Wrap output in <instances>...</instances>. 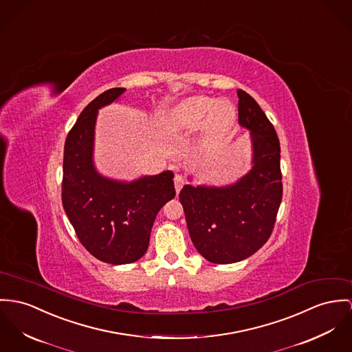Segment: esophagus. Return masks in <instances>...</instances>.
<instances>
[{"label": "esophagus", "mask_w": 352, "mask_h": 352, "mask_svg": "<svg viewBox=\"0 0 352 352\" xmlns=\"http://www.w3.org/2000/svg\"><path fill=\"white\" fill-rule=\"evenodd\" d=\"M174 185H175V191L179 192L181 189H182V186L185 185V178L181 174H177L175 178H174Z\"/></svg>", "instance_id": "1"}]
</instances>
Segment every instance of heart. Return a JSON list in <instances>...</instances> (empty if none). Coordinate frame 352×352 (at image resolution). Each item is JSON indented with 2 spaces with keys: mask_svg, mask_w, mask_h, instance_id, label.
Masks as SVG:
<instances>
[{
  "mask_svg": "<svg viewBox=\"0 0 352 352\" xmlns=\"http://www.w3.org/2000/svg\"><path fill=\"white\" fill-rule=\"evenodd\" d=\"M170 122L179 133H194L202 129L204 144L214 146L234 126L236 109L226 100L191 96L173 109Z\"/></svg>",
  "mask_w": 352,
  "mask_h": 352,
  "instance_id": "heart-1",
  "label": "heart"
}]
</instances>
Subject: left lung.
Wrapping results in <instances>:
<instances>
[{
  "label": "left lung",
  "mask_w": 352,
  "mask_h": 352,
  "mask_svg": "<svg viewBox=\"0 0 352 352\" xmlns=\"http://www.w3.org/2000/svg\"><path fill=\"white\" fill-rule=\"evenodd\" d=\"M237 96L239 123L252 143L250 170L229 185L188 184L179 192L190 239L213 264L243 261L267 243L283 197L277 134L249 94L237 89Z\"/></svg>",
  "instance_id": "8db88e82"
}]
</instances>
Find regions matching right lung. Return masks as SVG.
<instances>
[{
  "label": "right lung",
  "mask_w": 352,
  "mask_h": 352,
  "mask_svg": "<svg viewBox=\"0 0 352 352\" xmlns=\"http://www.w3.org/2000/svg\"><path fill=\"white\" fill-rule=\"evenodd\" d=\"M124 88H111L81 111L64 146L63 206L82 246L98 260L123 265L146 253L163 205L175 197L174 173L119 181L100 174L94 161L99 109L118 102Z\"/></svg>",
  "instance_id": "right-lung-1"
}]
</instances>
